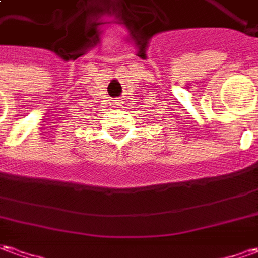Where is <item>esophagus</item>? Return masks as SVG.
Segmentation results:
<instances>
[{"mask_svg": "<svg viewBox=\"0 0 258 258\" xmlns=\"http://www.w3.org/2000/svg\"><path fill=\"white\" fill-rule=\"evenodd\" d=\"M113 104L118 106V108H119V106H122V99L116 98V99H115V102H113Z\"/></svg>", "mask_w": 258, "mask_h": 258, "instance_id": "1", "label": "esophagus"}]
</instances>
